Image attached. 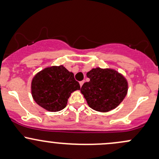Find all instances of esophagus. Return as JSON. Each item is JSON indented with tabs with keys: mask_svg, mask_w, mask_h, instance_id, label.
I'll return each instance as SVG.
<instances>
[{
	"mask_svg": "<svg viewBox=\"0 0 159 159\" xmlns=\"http://www.w3.org/2000/svg\"><path fill=\"white\" fill-rule=\"evenodd\" d=\"M84 81H80V86H82L83 84H84Z\"/></svg>",
	"mask_w": 159,
	"mask_h": 159,
	"instance_id": "34e87169",
	"label": "esophagus"
}]
</instances>
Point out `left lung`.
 <instances>
[{
  "mask_svg": "<svg viewBox=\"0 0 159 159\" xmlns=\"http://www.w3.org/2000/svg\"><path fill=\"white\" fill-rule=\"evenodd\" d=\"M90 81L81 88L91 108L99 112L115 109L123 101L128 91L126 78L110 68H92L87 73Z\"/></svg>",
  "mask_w": 159,
  "mask_h": 159,
  "instance_id": "1",
  "label": "left lung"
}]
</instances>
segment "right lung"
Listing matches in <instances>:
<instances>
[{
	"label": "right lung",
	"mask_w": 159,
	"mask_h": 159,
	"mask_svg": "<svg viewBox=\"0 0 159 159\" xmlns=\"http://www.w3.org/2000/svg\"><path fill=\"white\" fill-rule=\"evenodd\" d=\"M80 90L74 74L63 66L44 68L33 77L31 92L33 100L50 112L64 109L72 92Z\"/></svg>",
	"instance_id": "right-lung-1"
}]
</instances>
